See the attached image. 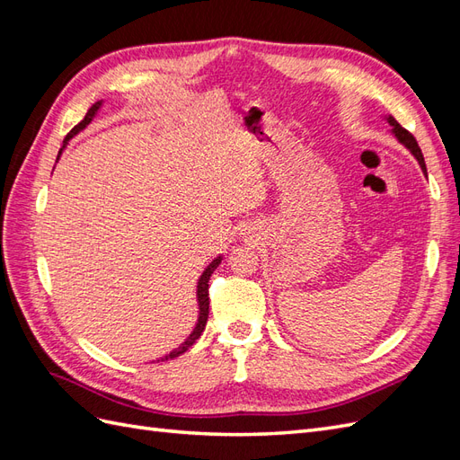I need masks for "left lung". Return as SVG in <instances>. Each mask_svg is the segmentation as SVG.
I'll list each match as a JSON object with an SVG mask.
<instances>
[{
	"instance_id": "obj_1",
	"label": "left lung",
	"mask_w": 460,
	"mask_h": 460,
	"mask_svg": "<svg viewBox=\"0 0 460 460\" xmlns=\"http://www.w3.org/2000/svg\"><path fill=\"white\" fill-rule=\"evenodd\" d=\"M387 122L392 124L394 127V134L397 136V140L405 146V147H409L411 149V153L412 155L416 157V161L420 163V166H422V171L426 172V163H424V155H422V151H420V147H419V142H416V137L409 132V130H405L401 127V124L394 119V117H387Z\"/></svg>"
}]
</instances>
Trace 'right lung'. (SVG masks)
<instances>
[{
  "mask_svg": "<svg viewBox=\"0 0 460 460\" xmlns=\"http://www.w3.org/2000/svg\"><path fill=\"white\" fill-rule=\"evenodd\" d=\"M102 107V102H97V103H93L90 109H88V113H86V117L82 119L76 127L66 134V137H65V144L71 140V137L75 136V134H78L82 128H86L88 124L92 122V119L95 117V113H97V109ZM65 144H63V147H65ZM63 147H61V151H63ZM61 151H59V155H61ZM220 257H217L211 264H208V267L205 269V272L201 274V278H199V282H198V301H199V318H198V324H196V328H193V332L190 333V338L180 345V347H176L174 351H171L169 355H164V357H161L159 360H171V358H174V357H180L182 353H186L190 347L196 343L198 340H199V336L203 333V330H205V324H207V318H208V280H211V274L215 272V269L218 267L220 264Z\"/></svg>",
  "mask_w": 460,
  "mask_h": 460,
  "instance_id": "add662e5",
  "label": "right lung"
}]
</instances>
